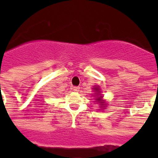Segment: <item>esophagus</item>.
Wrapping results in <instances>:
<instances>
[{"label": "esophagus", "mask_w": 158, "mask_h": 158, "mask_svg": "<svg viewBox=\"0 0 158 158\" xmlns=\"http://www.w3.org/2000/svg\"><path fill=\"white\" fill-rule=\"evenodd\" d=\"M71 89H72V90H73V91H74V92H79V87L74 86V87H72Z\"/></svg>", "instance_id": "1"}]
</instances>
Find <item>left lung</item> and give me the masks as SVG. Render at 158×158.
<instances>
[{"label": "left lung", "mask_w": 158, "mask_h": 158, "mask_svg": "<svg viewBox=\"0 0 158 158\" xmlns=\"http://www.w3.org/2000/svg\"><path fill=\"white\" fill-rule=\"evenodd\" d=\"M94 89H95V91L98 92V94H99V89H98V88H94ZM98 95H99V94H98ZM100 98H101V97H100ZM97 98L96 100H98V101H100V100H101V98ZM102 105H104V104H102Z\"/></svg>", "instance_id": "1"}]
</instances>
